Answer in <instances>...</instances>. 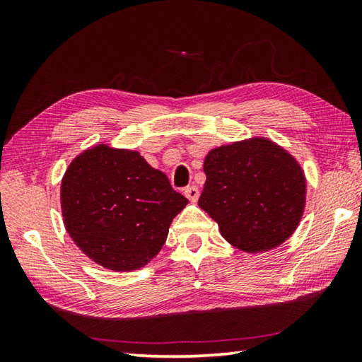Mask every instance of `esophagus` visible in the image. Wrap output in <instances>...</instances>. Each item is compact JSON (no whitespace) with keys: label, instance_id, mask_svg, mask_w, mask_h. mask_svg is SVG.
I'll return each instance as SVG.
<instances>
[{"label":"esophagus","instance_id":"1","mask_svg":"<svg viewBox=\"0 0 362 362\" xmlns=\"http://www.w3.org/2000/svg\"><path fill=\"white\" fill-rule=\"evenodd\" d=\"M199 188L196 187V185H191V187H188V188H185V196L189 199L191 202H196L197 199H199Z\"/></svg>","mask_w":362,"mask_h":362}]
</instances>
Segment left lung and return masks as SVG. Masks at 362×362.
I'll list each match as a JSON object with an SVG mask.
<instances>
[{"label": "left lung", "instance_id": "left-lung-1", "mask_svg": "<svg viewBox=\"0 0 362 362\" xmlns=\"http://www.w3.org/2000/svg\"><path fill=\"white\" fill-rule=\"evenodd\" d=\"M199 206L222 238L247 253L279 247L296 232L306 204V179L294 156L266 136L222 144L205 156Z\"/></svg>", "mask_w": 362, "mask_h": 362}]
</instances>
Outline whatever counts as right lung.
<instances>
[{
    "instance_id": "obj_1",
    "label": "right lung",
    "mask_w": 362,
    "mask_h": 362,
    "mask_svg": "<svg viewBox=\"0 0 362 362\" xmlns=\"http://www.w3.org/2000/svg\"><path fill=\"white\" fill-rule=\"evenodd\" d=\"M188 199L138 151L99 143L76 156L60 183L68 235L95 261L130 272L157 257Z\"/></svg>"
}]
</instances>
